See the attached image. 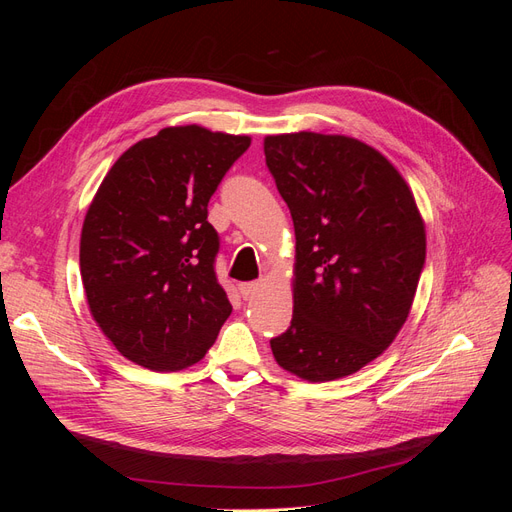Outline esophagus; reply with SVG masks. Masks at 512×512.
Listing matches in <instances>:
<instances>
[{
    "instance_id": "1",
    "label": "esophagus",
    "mask_w": 512,
    "mask_h": 512,
    "mask_svg": "<svg viewBox=\"0 0 512 512\" xmlns=\"http://www.w3.org/2000/svg\"><path fill=\"white\" fill-rule=\"evenodd\" d=\"M258 290H260V284H258V282H245V284H239V292H241V297H243L245 301L254 299Z\"/></svg>"
}]
</instances>
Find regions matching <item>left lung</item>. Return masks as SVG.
<instances>
[{"mask_svg":"<svg viewBox=\"0 0 512 512\" xmlns=\"http://www.w3.org/2000/svg\"><path fill=\"white\" fill-rule=\"evenodd\" d=\"M292 215V320L275 361L307 382L354 374L393 344L425 265V222L399 170L344 134L265 136Z\"/></svg>","mask_w":512,"mask_h":512,"instance_id":"8db88e82","label":"left lung"}]
</instances>
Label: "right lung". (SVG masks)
I'll return each instance as SVG.
<instances>
[{
	"label": "right lung",
	"instance_id": "obj_1",
	"mask_svg": "<svg viewBox=\"0 0 512 512\" xmlns=\"http://www.w3.org/2000/svg\"><path fill=\"white\" fill-rule=\"evenodd\" d=\"M250 143L196 123L164 128L102 179L83 222L81 277L91 316L128 361L179 371L218 339L232 305L213 271L220 239L207 205Z\"/></svg>",
	"mask_w": 512,
	"mask_h": 512
}]
</instances>
